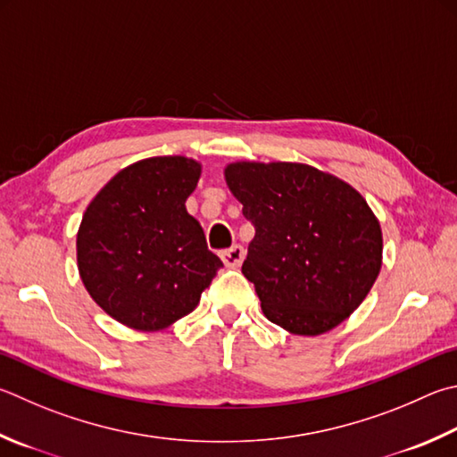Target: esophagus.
<instances>
[{"label":"esophagus","instance_id":"esophagus-1","mask_svg":"<svg viewBox=\"0 0 457 457\" xmlns=\"http://www.w3.org/2000/svg\"><path fill=\"white\" fill-rule=\"evenodd\" d=\"M244 257H245V250L237 244L231 245L229 250L221 252V260H223V263L228 265V268H239V265H242V262H244Z\"/></svg>","mask_w":457,"mask_h":457}]
</instances>
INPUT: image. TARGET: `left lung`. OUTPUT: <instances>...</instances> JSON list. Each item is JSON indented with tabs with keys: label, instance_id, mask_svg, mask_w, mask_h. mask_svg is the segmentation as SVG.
<instances>
[{
	"label": "left lung",
	"instance_id": "1",
	"mask_svg": "<svg viewBox=\"0 0 457 457\" xmlns=\"http://www.w3.org/2000/svg\"><path fill=\"white\" fill-rule=\"evenodd\" d=\"M226 179L255 236L242 273L271 323L320 336L366 300L381 268V229L345 181L305 163H229Z\"/></svg>",
	"mask_w": 457,
	"mask_h": 457
}]
</instances>
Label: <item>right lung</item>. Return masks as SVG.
<instances>
[{"instance_id": "1", "label": "right lung", "mask_w": 457, "mask_h": 457, "mask_svg": "<svg viewBox=\"0 0 457 457\" xmlns=\"http://www.w3.org/2000/svg\"><path fill=\"white\" fill-rule=\"evenodd\" d=\"M200 163L149 157L107 181L78 231V268L89 295L123 326L154 331L200 303L223 263L186 210Z\"/></svg>"}]
</instances>
